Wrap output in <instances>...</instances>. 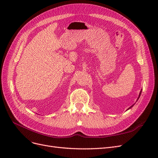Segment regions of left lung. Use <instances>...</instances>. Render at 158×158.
Segmentation results:
<instances>
[{"instance_id":"8db88e82","label":"left lung","mask_w":158,"mask_h":158,"mask_svg":"<svg viewBox=\"0 0 158 158\" xmlns=\"http://www.w3.org/2000/svg\"><path fill=\"white\" fill-rule=\"evenodd\" d=\"M141 92H142V91H141V92H140V94H139V96H138V98H140V94H141ZM133 106H134V105H133ZM133 106H131V107H129L128 109H131V107H132Z\"/></svg>"}]
</instances>
